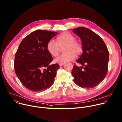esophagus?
Wrapping results in <instances>:
<instances>
[{"label": "esophagus", "instance_id": "1", "mask_svg": "<svg viewBox=\"0 0 122 122\" xmlns=\"http://www.w3.org/2000/svg\"><path fill=\"white\" fill-rule=\"evenodd\" d=\"M64 64V63H59V65L60 66H62V65H63Z\"/></svg>", "mask_w": 122, "mask_h": 122}]
</instances>
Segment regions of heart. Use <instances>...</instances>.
Here are the masks:
<instances>
[{
	"instance_id": "obj_1",
	"label": "heart",
	"mask_w": 122,
	"mask_h": 122,
	"mask_svg": "<svg viewBox=\"0 0 122 122\" xmlns=\"http://www.w3.org/2000/svg\"><path fill=\"white\" fill-rule=\"evenodd\" d=\"M75 40V37L71 33L65 32L57 36L56 42L50 41L47 43V50L53 57L57 56L61 51V48L64 46L63 51L65 53L56 58L55 60V62L61 63L71 61L75 58L76 55H80L82 53L81 44Z\"/></svg>"
}]
</instances>
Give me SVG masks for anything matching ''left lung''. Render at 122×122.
<instances>
[{
  "mask_svg": "<svg viewBox=\"0 0 122 122\" xmlns=\"http://www.w3.org/2000/svg\"><path fill=\"white\" fill-rule=\"evenodd\" d=\"M81 41L82 54L72 69L73 81L81 87L92 88L98 86L106 77L108 70L109 52L101 37L87 28L72 29Z\"/></svg>",
  "mask_w": 122,
  "mask_h": 122,
  "instance_id": "8db88e82",
  "label": "left lung"
}]
</instances>
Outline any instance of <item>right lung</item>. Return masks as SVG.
<instances>
[{
  "label": "right lung",
  "mask_w": 122,
  "mask_h": 122,
  "mask_svg": "<svg viewBox=\"0 0 122 122\" xmlns=\"http://www.w3.org/2000/svg\"><path fill=\"white\" fill-rule=\"evenodd\" d=\"M57 33L36 30L20 42L15 55L14 67L18 79L28 89L41 91L53 85L60 65L50 64L53 58L46 46Z\"/></svg>",
  "instance_id": "add662e5"
}]
</instances>
